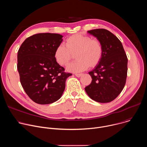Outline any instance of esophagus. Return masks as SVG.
<instances>
[{"label":"esophagus","mask_w":147,"mask_h":147,"mask_svg":"<svg viewBox=\"0 0 147 147\" xmlns=\"http://www.w3.org/2000/svg\"><path fill=\"white\" fill-rule=\"evenodd\" d=\"M82 74H81V73H80V74H75V75H76V77H81V76H82Z\"/></svg>","instance_id":"1"}]
</instances>
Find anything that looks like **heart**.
<instances>
[{"mask_svg":"<svg viewBox=\"0 0 147 147\" xmlns=\"http://www.w3.org/2000/svg\"><path fill=\"white\" fill-rule=\"evenodd\" d=\"M66 47L59 45L54 53L56 61L62 66H67L74 59L77 60L70 65L67 70L72 72H80L88 67L93 68L100 62L103 55V47L97 38L90 36L76 34L67 38Z\"/></svg>","mask_w":147,"mask_h":147,"instance_id":"b5f03b06","label":"heart"}]
</instances>
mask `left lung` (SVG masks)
<instances>
[{
    "label": "left lung",
    "instance_id": "1",
    "mask_svg": "<svg viewBox=\"0 0 147 147\" xmlns=\"http://www.w3.org/2000/svg\"><path fill=\"white\" fill-rule=\"evenodd\" d=\"M88 32L101 42L103 52L99 64L88 73L92 81L85 90L95 101L110 102L124 87L127 76V57L120 40L109 31L99 28Z\"/></svg>",
    "mask_w": 147,
    "mask_h": 147
}]
</instances>
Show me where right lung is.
Here are the masks:
<instances>
[{
    "label": "right lung",
    "instance_id": "right-lung-1",
    "mask_svg": "<svg viewBox=\"0 0 147 147\" xmlns=\"http://www.w3.org/2000/svg\"><path fill=\"white\" fill-rule=\"evenodd\" d=\"M63 36L39 33L27 38L17 54V69L24 91L34 102L49 104L57 100L65 89L71 73L56 61L54 53Z\"/></svg>",
    "mask_w": 147,
    "mask_h": 147
}]
</instances>
